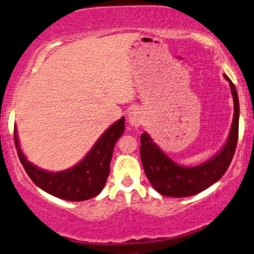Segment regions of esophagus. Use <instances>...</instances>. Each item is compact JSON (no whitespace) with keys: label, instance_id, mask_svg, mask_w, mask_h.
I'll use <instances>...</instances> for the list:
<instances>
[{"label":"esophagus","instance_id":"esophagus-1","mask_svg":"<svg viewBox=\"0 0 254 254\" xmlns=\"http://www.w3.org/2000/svg\"><path fill=\"white\" fill-rule=\"evenodd\" d=\"M144 115H142L141 110L140 109H133L132 112H129V114H128V122L130 124V126L140 127L144 125Z\"/></svg>","mask_w":254,"mask_h":254}]
</instances>
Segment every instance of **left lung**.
Listing matches in <instances>:
<instances>
[{
	"instance_id": "left-lung-1",
	"label": "left lung",
	"mask_w": 254,
	"mask_h": 254,
	"mask_svg": "<svg viewBox=\"0 0 254 254\" xmlns=\"http://www.w3.org/2000/svg\"><path fill=\"white\" fill-rule=\"evenodd\" d=\"M231 85L234 101V115L226 144L216 156L197 166H181L172 162L151 139L147 133L140 136V157L145 174L152 187L163 196L188 197L213 186L225 175L233 159L239 133V98L235 85L225 74Z\"/></svg>"
}]
</instances>
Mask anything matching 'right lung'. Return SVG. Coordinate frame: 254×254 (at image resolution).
Returning <instances> with one entry per match:
<instances>
[{"label": "right lung", "mask_w": 254, "mask_h": 254, "mask_svg": "<svg viewBox=\"0 0 254 254\" xmlns=\"http://www.w3.org/2000/svg\"><path fill=\"white\" fill-rule=\"evenodd\" d=\"M124 130L125 118H121L101 135L84 159L73 168L59 172L45 171L27 160L20 148L16 127L14 141L20 162L35 186L58 198L79 202L95 197L102 191L110 172L114 146Z\"/></svg>", "instance_id": "right-lung-1"}]
</instances>
